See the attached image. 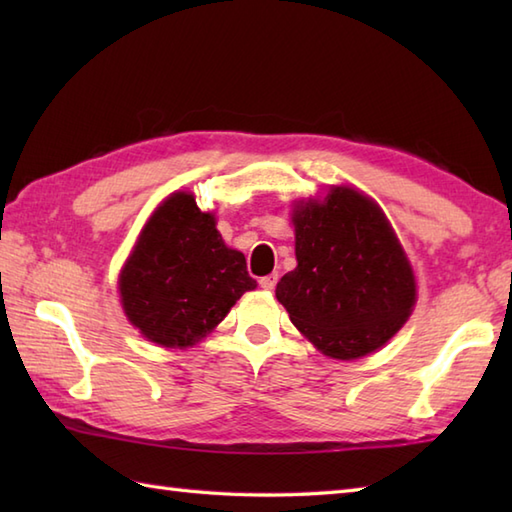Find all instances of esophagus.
Listing matches in <instances>:
<instances>
[{"label":"esophagus","instance_id":"34e87169","mask_svg":"<svg viewBox=\"0 0 512 512\" xmlns=\"http://www.w3.org/2000/svg\"><path fill=\"white\" fill-rule=\"evenodd\" d=\"M277 281H279V275H277V273H273V275H266V277L259 279V286H262L264 290H275Z\"/></svg>","mask_w":512,"mask_h":512}]
</instances>
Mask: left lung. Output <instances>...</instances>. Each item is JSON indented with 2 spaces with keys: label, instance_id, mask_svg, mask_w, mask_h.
I'll return each instance as SVG.
<instances>
[{
  "label": "left lung",
  "instance_id": "obj_1",
  "mask_svg": "<svg viewBox=\"0 0 512 512\" xmlns=\"http://www.w3.org/2000/svg\"><path fill=\"white\" fill-rule=\"evenodd\" d=\"M297 268L277 284L290 321L325 356L352 361L394 336L416 303V277L380 206L350 187L295 204Z\"/></svg>",
  "mask_w": 512,
  "mask_h": 512
}]
</instances>
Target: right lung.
Listing matches in <instances>:
<instances>
[{
  "mask_svg": "<svg viewBox=\"0 0 512 512\" xmlns=\"http://www.w3.org/2000/svg\"><path fill=\"white\" fill-rule=\"evenodd\" d=\"M257 281L228 248L213 213L178 191L149 217L125 262L118 290L134 328L162 347H189L220 323Z\"/></svg>",
  "mask_w": 512,
  "mask_h": 512,
  "instance_id": "right-lung-1",
  "label": "right lung"
}]
</instances>
